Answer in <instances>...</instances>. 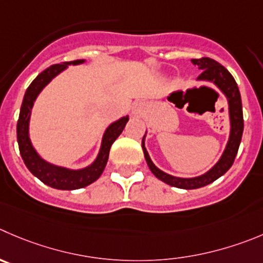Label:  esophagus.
<instances>
[{
	"label": "esophagus",
	"mask_w": 263,
	"mask_h": 263,
	"mask_svg": "<svg viewBox=\"0 0 263 263\" xmlns=\"http://www.w3.org/2000/svg\"><path fill=\"white\" fill-rule=\"evenodd\" d=\"M143 109H144V104L143 103H134L133 107H132V112H133V115H136V116H139V115H142Z\"/></svg>",
	"instance_id": "obj_1"
}]
</instances>
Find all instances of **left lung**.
<instances>
[{"label":"left lung","instance_id":"obj_1","mask_svg":"<svg viewBox=\"0 0 263 263\" xmlns=\"http://www.w3.org/2000/svg\"><path fill=\"white\" fill-rule=\"evenodd\" d=\"M192 64L196 66L197 68L201 69V74L197 77V81L211 82L216 85L221 92L226 98L227 104H229V120H230V133L227 143L224 146L223 152L218 161L205 172L204 174H200L197 177H176L169 173H165L164 171L159 169L154 161L149 157L148 152L146 148V134L142 139V148H143L144 159H146L147 165H148L149 171L154 173L156 178L160 181L165 182L169 186L177 187V189L183 190H194L204 187L206 184L212 183L219 177L223 176L229 171L231 165L234 164V160L236 157L237 149H239L240 142H241L242 129H244V120H242V106H241V97H240L239 87H237L236 81L231 76L229 71L218 62L213 61L211 58H201V59H192Z\"/></svg>","mask_w":263,"mask_h":263}]
</instances>
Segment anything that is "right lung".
I'll use <instances>...</instances> for the list:
<instances>
[{"label": "right lung", "instance_id": "add662e5", "mask_svg": "<svg viewBox=\"0 0 263 263\" xmlns=\"http://www.w3.org/2000/svg\"><path fill=\"white\" fill-rule=\"evenodd\" d=\"M85 62H86L85 59L63 62L61 64H54V66L45 69L44 72H41L26 90L23 103L21 107V114H19V120H17V144H19V151H21L24 164L28 167V171L34 177H37L40 181L57 190H77L96 182L102 176L104 167H106L112 143L122 133L125 125L129 121V116L126 115V116L109 124L107 129L104 130L97 157L91 164L81 167V169H71V167L51 164V162L46 161L40 156V154L32 144L31 137H29V121H31L32 108L34 106V102H36L37 97L40 96V92L51 82V80L61 74L63 71H66L68 66H79Z\"/></svg>", "mask_w": 263, "mask_h": 263}]
</instances>
